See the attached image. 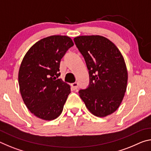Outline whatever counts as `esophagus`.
I'll return each mask as SVG.
<instances>
[{"label":"esophagus","instance_id":"34e87169","mask_svg":"<svg viewBox=\"0 0 151 151\" xmlns=\"http://www.w3.org/2000/svg\"><path fill=\"white\" fill-rule=\"evenodd\" d=\"M71 86H72L73 90H76V89H77L78 87V84L77 83H72L71 84Z\"/></svg>","mask_w":151,"mask_h":151}]
</instances>
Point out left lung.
Wrapping results in <instances>:
<instances>
[{
    "label": "left lung",
    "mask_w": 151,
    "mask_h": 151,
    "mask_svg": "<svg viewBox=\"0 0 151 151\" xmlns=\"http://www.w3.org/2000/svg\"><path fill=\"white\" fill-rule=\"evenodd\" d=\"M83 56L89 74V85L78 91L89 111L104 117L116 111L127 90L128 73L124 58L114 43L99 35L74 39Z\"/></svg>",
    "instance_id": "obj_1"
}]
</instances>
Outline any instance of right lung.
Returning <instances> with one entry per match:
<instances>
[{"label": "right lung", "instance_id": "add662e5", "mask_svg": "<svg viewBox=\"0 0 151 151\" xmlns=\"http://www.w3.org/2000/svg\"><path fill=\"white\" fill-rule=\"evenodd\" d=\"M73 45L67 36H50L36 42L22 59L20 92L28 109L38 118L51 121L63 111L70 88L58 78L60 63Z\"/></svg>", "mask_w": 151, "mask_h": 151}]
</instances>
